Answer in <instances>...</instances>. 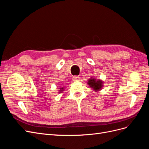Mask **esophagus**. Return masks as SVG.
<instances>
[{
    "label": "esophagus",
    "mask_w": 149,
    "mask_h": 149,
    "mask_svg": "<svg viewBox=\"0 0 149 149\" xmlns=\"http://www.w3.org/2000/svg\"><path fill=\"white\" fill-rule=\"evenodd\" d=\"M73 80L74 81H79V77L78 76H74L73 77Z\"/></svg>",
    "instance_id": "esophagus-1"
}]
</instances>
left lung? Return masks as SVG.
Returning <instances> with one entry per match:
<instances>
[{"instance_id":"8db88e82","label":"left lung","mask_w":149,"mask_h":149,"mask_svg":"<svg viewBox=\"0 0 149 149\" xmlns=\"http://www.w3.org/2000/svg\"><path fill=\"white\" fill-rule=\"evenodd\" d=\"M102 81L100 79L96 80L95 78H91L89 79L88 84L90 87H91L93 89L95 90V91H98V90H100V89L102 87Z\"/></svg>"}]
</instances>
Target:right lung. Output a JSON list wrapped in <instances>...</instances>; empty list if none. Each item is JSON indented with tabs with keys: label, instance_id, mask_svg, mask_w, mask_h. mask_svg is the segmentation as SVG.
<instances>
[{
	"label": "right lung",
	"instance_id": "obj_1",
	"mask_svg": "<svg viewBox=\"0 0 149 149\" xmlns=\"http://www.w3.org/2000/svg\"><path fill=\"white\" fill-rule=\"evenodd\" d=\"M64 88H60V90L59 91H60L59 93H62V91H63V89H64Z\"/></svg>",
	"mask_w": 149,
	"mask_h": 149
}]
</instances>
